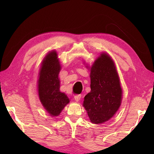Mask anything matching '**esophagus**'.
<instances>
[{"instance_id": "34e87169", "label": "esophagus", "mask_w": 154, "mask_h": 154, "mask_svg": "<svg viewBox=\"0 0 154 154\" xmlns=\"http://www.w3.org/2000/svg\"><path fill=\"white\" fill-rule=\"evenodd\" d=\"M81 97V96L80 95V94H78V95H75L74 97V99H75V101H77V102H78V101L80 100Z\"/></svg>"}]
</instances>
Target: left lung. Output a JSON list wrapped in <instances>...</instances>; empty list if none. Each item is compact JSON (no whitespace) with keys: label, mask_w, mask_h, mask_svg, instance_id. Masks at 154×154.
<instances>
[{"label":"left lung","mask_w":154,"mask_h":154,"mask_svg":"<svg viewBox=\"0 0 154 154\" xmlns=\"http://www.w3.org/2000/svg\"><path fill=\"white\" fill-rule=\"evenodd\" d=\"M91 92L84 98L83 105L91 122L102 124L110 120L121 104L122 90L113 60L101 54L91 67Z\"/></svg>","instance_id":"left-lung-1"}]
</instances>
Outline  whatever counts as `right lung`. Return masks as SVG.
<instances>
[{
	"instance_id": "add662e5",
	"label": "right lung",
	"mask_w": 154,
	"mask_h": 154,
	"mask_svg": "<svg viewBox=\"0 0 154 154\" xmlns=\"http://www.w3.org/2000/svg\"><path fill=\"white\" fill-rule=\"evenodd\" d=\"M61 68L57 52L51 51L45 55L42 61L39 73V98L44 109L51 116L54 117L57 116L69 103L66 94L60 91L59 73Z\"/></svg>"
}]
</instances>
